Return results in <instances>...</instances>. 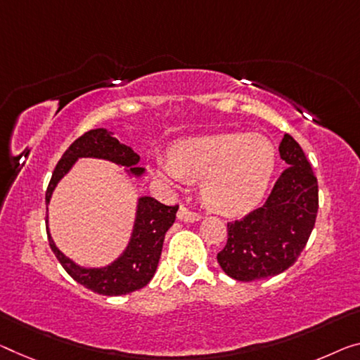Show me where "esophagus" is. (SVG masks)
Listing matches in <instances>:
<instances>
[{"instance_id":"esophagus-1","label":"esophagus","mask_w":360,"mask_h":360,"mask_svg":"<svg viewBox=\"0 0 360 360\" xmlns=\"http://www.w3.org/2000/svg\"><path fill=\"white\" fill-rule=\"evenodd\" d=\"M176 217H179L181 222H198V220H201V214L191 211V209H188L186 206H180Z\"/></svg>"}]
</instances>
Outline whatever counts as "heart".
I'll return each mask as SVG.
<instances>
[{
  "label": "heart",
  "mask_w": 360,
  "mask_h": 360,
  "mask_svg": "<svg viewBox=\"0 0 360 360\" xmlns=\"http://www.w3.org/2000/svg\"><path fill=\"white\" fill-rule=\"evenodd\" d=\"M276 149L259 134H217L186 138L170 148L169 158L151 165L165 184L180 188L186 180L201 181L207 207L224 215H241L256 207L275 172Z\"/></svg>",
  "instance_id": "heart-1"
}]
</instances>
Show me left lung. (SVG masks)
Segmentation results:
<instances>
[{"instance_id":"left-lung-1","label":"left lung","mask_w":360,"mask_h":360,"mask_svg":"<svg viewBox=\"0 0 360 360\" xmlns=\"http://www.w3.org/2000/svg\"><path fill=\"white\" fill-rule=\"evenodd\" d=\"M278 151L288 169L275 181L264 206L226 224L229 240L217 254V262L238 281L285 272L300 257L314 230L319 185L311 164L300 143L288 134Z\"/></svg>"}]
</instances>
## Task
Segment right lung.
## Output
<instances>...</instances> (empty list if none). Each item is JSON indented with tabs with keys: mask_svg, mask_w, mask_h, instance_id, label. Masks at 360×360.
<instances>
[{
	"mask_svg": "<svg viewBox=\"0 0 360 360\" xmlns=\"http://www.w3.org/2000/svg\"><path fill=\"white\" fill-rule=\"evenodd\" d=\"M80 158L106 159V161L129 167L125 170L134 176H141L145 174V169L136 165L140 162V156L130 146L124 145L117 138L112 136V131H108L106 129L90 130L77 138L60 158L51 180H49L45 198L46 206L59 180L69 172L72 165ZM176 211H179V206H165L151 196H141L138 199L136 217L129 246L112 264L106 265V267L86 269L70 261L54 245L53 238L49 235V229L46 226L49 248H51L65 272L77 283L104 296L129 295V292L141 290L151 281L158 269L159 259H161L164 236L174 225Z\"/></svg>",
	"mask_w": 360,
	"mask_h": 360,
	"instance_id": "right-lung-1",
	"label": "right lung"
}]
</instances>
